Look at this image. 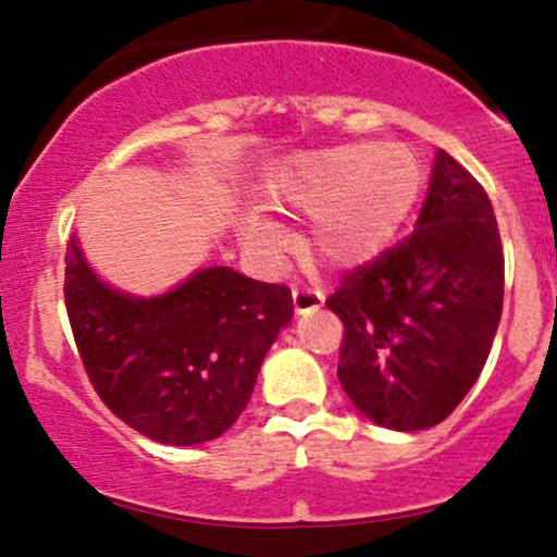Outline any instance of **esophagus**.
<instances>
[{"label": "esophagus", "instance_id": "34e87169", "mask_svg": "<svg viewBox=\"0 0 557 557\" xmlns=\"http://www.w3.org/2000/svg\"><path fill=\"white\" fill-rule=\"evenodd\" d=\"M290 296H294V310L299 312V315L301 312L318 310V307L323 305V290L312 288V285H294Z\"/></svg>", "mask_w": 557, "mask_h": 557}]
</instances>
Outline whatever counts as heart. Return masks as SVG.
Segmentation results:
<instances>
[{
  "label": "heart",
  "mask_w": 557,
  "mask_h": 557,
  "mask_svg": "<svg viewBox=\"0 0 557 557\" xmlns=\"http://www.w3.org/2000/svg\"><path fill=\"white\" fill-rule=\"evenodd\" d=\"M422 158L405 144H343L299 154L267 182V201L277 212L315 218L310 247L326 267H356L375 258L413 212L424 190ZM247 245L280 256L288 236L267 214L242 223Z\"/></svg>",
  "instance_id": "1"
}]
</instances>
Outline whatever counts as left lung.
<instances>
[{
	"instance_id": "1",
	"label": "left lung",
	"mask_w": 557,
	"mask_h": 557,
	"mask_svg": "<svg viewBox=\"0 0 557 557\" xmlns=\"http://www.w3.org/2000/svg\"><path fill=\"white\" fill-rule=\"evenodd\" d=\"M337 377L388 430L435 428L476 383L504 310V247L484 187L444 149L413 234L345 274Z\"/></svg>"
}]
</instances>
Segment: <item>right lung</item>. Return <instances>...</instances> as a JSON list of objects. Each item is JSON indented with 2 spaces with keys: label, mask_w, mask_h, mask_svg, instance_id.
<instances>
[{
  "label": "right lung",
  "mask_w": 557,
  "mask_h": 557,
  "mask_svg": "<svg viewBox=\"0 0 557 557\" xmlns=\"http://www.w3.org/2000/svg\"><path fill=\"white\" fill-rule=\"evenodd\" d=\"M64 263V307L91 386L124 424L158 444L220 438L247 408L263 356L294 318L285 285L228 267L135 299L95 277L75 236Z\"/></svg>",
  "instance_id": "add662e5"
}]
</instances>
